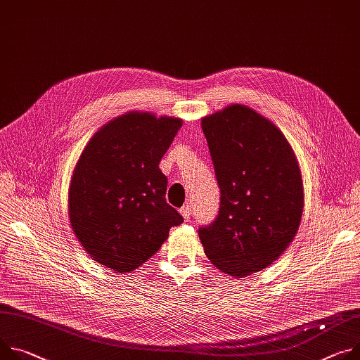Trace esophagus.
<instances>
[{"label": "esophagus", "instance_id": "obj_1", "mask_svg": "<svg viewBox=\"0 0 360 360\" xmlns=\"http://www.w3.org/2000/svg\"><path fill=\"white\" fill-rule=\"evenodd\" d=\"M191 211H192V210H191V205H188V204H186V205H184V207L179 210V212H181V215L184 217V219H185V221H188V219H189V217H191Z\"/></svg>", "mask_w": 360, "mask_h": 360}]
</instances>
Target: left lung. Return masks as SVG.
I'll use <instances>...</instances> for the list:
<instances>
[{
  "label": "left lung",
  "mask_w": 360,
  "mask_h": 360,
  "mask_svg": "<svg viewBox=\"0 0 360 360\" xmlns=\"http://www.w3.org/2000/svg\"><path fill=\"white\" fill-rule=\"evenodd\" d=\"M201 126L221 201L218 217L198 236L218 270L243 278L273 264L296 237L302 172L281 130L251 108L226 106Z\"/></svg>",
  "instance_id": "left-lung-1"
}]
</instances>
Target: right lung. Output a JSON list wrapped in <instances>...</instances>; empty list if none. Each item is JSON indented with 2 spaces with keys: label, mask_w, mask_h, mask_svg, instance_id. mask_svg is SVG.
<instances>
[{
  "label": "right lung",
  "mask_w": 360,
  "mask_h": 360,
  "mask_svg": "<svg viewBox=\"0 0 360 360\" xmlns=\"http://www.w3.org/2000/svg\"><path fill=\"white\" fill-rule=\"evenodd\" d=\"M182 126L178 117L129 112L102 126L86 145L69 189L73 231L97 263L129 273L184 222L167 200L159 162Z\"/></svg>",
  "instance_id": "right-lung-1"
}]
</instances>
